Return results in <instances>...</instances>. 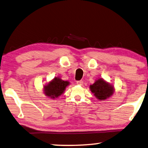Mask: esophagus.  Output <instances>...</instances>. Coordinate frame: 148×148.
<instances>
[{
    "instance_id": "34e87169",
    "label": "esophagus",
    "mask_w": 148,
    "mask_h": 148,
    "mask_svg": "<svg viewBox=\"0 0 148 148\" xmlns=\"http://www.w3.org/2000/svg\"><path fill=\"white\" fill-rule=\"evenodd\" d=\"M76 84H78V85L82 86V85H83V81H82V80L77 81V82H76Z\"/></svg>"
}]
</instances>
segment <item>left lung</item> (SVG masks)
<instances>
[{
	"label": "left lung",
	"mask_w": 148,
	"mask_h": 148,
	"mask_svg": "<svg viewBox=\"0 0 148 148\" xmlns=\"http://www.w3.org/2000/svg\"><path fill=\"white\" fill-rule=\"evenodd\" d=\"M90 90L99 100H104L110 98L114 92V88L103 78H99L93 84L90 86Z\"/></svg>",
	"instance_id": "obj_1"
}]
</instances>
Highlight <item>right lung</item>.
<instances>
[{
    "instance_id": "1",
    "label": "right lung",
    "mask_w": 148,
    "mask_h": 148,
    "mask_svg": "<svg viewBox=\"0 0 148 148\" xmlns=\"http://www.w3.org/2000/svg\"><path fill=\"white\" fill-rule=\"evenodd\" d=\"M70 84L68 81L62 80L59 77H55L52 80L44 86L45 95L52 99L57 98L65 91L66 88Z\"/></svg>"
}]
</instances>
